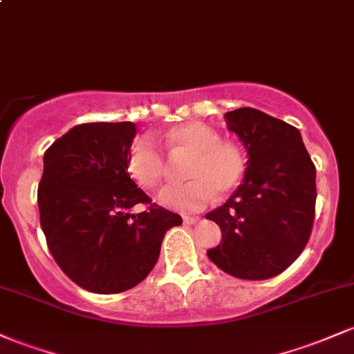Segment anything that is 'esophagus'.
I'll list each match as a JSON object with an SVG mask.
<instances>
[{
  "label": "esophagus",
  "mask_w": 354,
  "mask_h": 354,
  "mask_svg": "<svg viewBox=\"0 0 354 354\" xmlns=\"http://www.w3.org/2000/svg\"><path fill=\"white\" fill-rule=\"evenodd\" d=\"M183 221L186 225H193L196 223V221H200V218H198V216H183Z\"/></svg>",
  "instance_id": "obj_1"
}]
</instances>
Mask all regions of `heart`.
Segmentation results:
<instances>
[{
	"label": "heart",
	"mask_w": 354,
	"mask_h": 354,
	"mask_svg": "<svg viewBox=\"0 0 354 354\" xmlns=\"http://www.w3.org/2000/svg\"><path fill=\"white\" fill-rule=\"evenodd\" d=\"M166 146L173 159L189 158L185 176L188 183L168 186L158 201L181 213L200 212L216 193L227 195L242 183L247 159L240 146L220 141V134L201 122H186L166 134ZM127 171L138 185L154 188L165 180L168 162L151 138H138L127 154Z\"/></svg>",
	"instance_id": "obj_1"
}]
</instances>
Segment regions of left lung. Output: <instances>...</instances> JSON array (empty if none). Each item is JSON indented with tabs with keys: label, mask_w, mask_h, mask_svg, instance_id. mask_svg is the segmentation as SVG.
Masks as SVG:
<instances>
[{
	"label": "left lung",
	"mask_w": 354,
	"mask_h": 354,
	"mask_svg": "<svg viewBox=\"0 0 354 354\" xmlns=\"http://www.w3.org/2000/svg\"><path fill=\"white\" fill-rule=\"evenodd\" d=\"M247 149L242 185L207 218L221 230L208 259L227 274L263 281L284 272L308 243L316 208V168L290 124L252 107L225 114Z\"/></svg>",
	"instance_id": "left-lung-1"
}]
</instances>
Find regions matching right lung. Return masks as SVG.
I'll list each match as a JSON object with an SVG mask.
<instances>
[{"label": "right lung", "mask_w": 354, "mask_h": 354, "mask_svg": "<svg viewBox=\"0 0 354 354\" xmlns=\"http://www.w3.org/2000/svg\"><path fill=\"white\" fill-rule=\"evenodd\" d=\"M133 122L72 127L44 156L40 225L64 274L85 290L118 294L145 281L181 216L151 203L127 173ZM138 203L148 209L130 213Z\"/></svg>", "instance_id": "right-lung-1"}]
</instances>
